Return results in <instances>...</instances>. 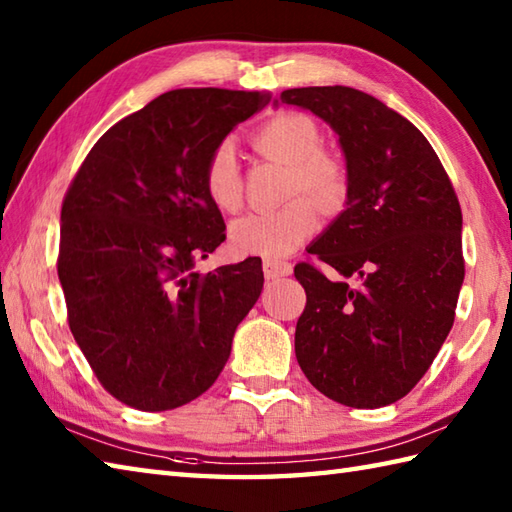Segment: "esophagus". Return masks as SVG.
Returning <instances> with one entry per match:
<instances>
[{"label":"esophagus","mask_w":512,"mask_h":512,"mask_svg":"<svg viewBox=\"0 0 512 512\" xmlns=\"http://www.w3.org/2000/svg\"><path fill=\"white\" fill-rule=\"evenodd\" d=\"M290 273H292V266L288 262H279V259H266V262H264V275H266V279L288 277Z\"/></svg>","instance_id":"esophagus-1"}]
</instances>
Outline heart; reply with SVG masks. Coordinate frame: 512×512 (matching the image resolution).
<instances>
[{
    "label": "heart",
    "instance_id": "b5f03b06",
    "mask_svg": "<svg viewBox=\"0 0 512 512\" xmlns=\"http://www.w3.org/2000/svg\"><path fill=\"white\" fill-rule=\"evenodd\" d=\"M250 143L259 156L288 167V198L306 193L323 213L343 209L350 195V173L339 156L321 147V129L314 118L279 112L255 129ZM202 187L217 211L235 213L242 206V176L231 145H217L206 158ZM311 203L299 198L277 211L239 217L228 228V246L239 257H288L319 228V211Z\"/></svg>",
    "mask_w": 512,
    "mask_h": 512
}]
</instances>
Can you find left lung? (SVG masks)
<instances>
[{
  "label": "left lung",
  "mask_w": 512,
  "mask_h": 512,
  "mask_svg": "<svg viewBox=\"0 0 512 512\" xmlns=\"http://www.w3.org/2000/svg\"><path fill=\"white\" fill-rule=\"evenodd\" d=\"M279 103L323 118L350 173L345 211L308 253L356 289L301 262L299 367L323 396L376 409L407 396L451 332L464 281L462 211L429 140L405 116L345 85L284 90Z\"/></svg>",
  "instance_id": "obj_1"
}]
</instances>
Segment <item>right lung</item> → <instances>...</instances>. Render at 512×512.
Here are the masks:
<instances>
[{
	"mask_svg": "<svg viewBox=\"0 0 512 512\" xmlns=\"http://www.w3.org/2000/svg\"><path fill=\"white\" fill-rule=\"evenodd\" d=\"M262 92L171 90L96 140L61 206L68 323L110 394L140 411L202 396L262 295V259L195 273L224 233L202 171Z\"/></svg>",
	"mask_w": 512,
	"mask_h": 512,
	"instance_id": "obj_1",
	"label": "right lung"
}]
</instances>
